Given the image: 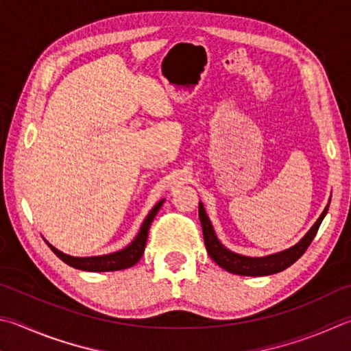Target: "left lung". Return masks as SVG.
<instances>
[{"label":"left lung","mask_w":351,"mask_h":351,"mask_svg":"<svg viewBox=\"0 0 351 351\" xmlns=\"http://www.w3.org/2000/svg\"><path fill=\"white\" fill-rule=\"evenodd\" d=\"M328 212V204L327 207L324 208L319 218L310 228L307 234L290 248L282 250L275 254H269V256L263 258H250V256H242V254L233 253L221 244L219 239L216 238V233L213 230L212 222H210L208 216L206 213V208H204L202 202H199V221L202 226V234H204V244H206L208 256L212 258L216 264L222 269L234 273V275H242V276H267L273 275V273H279L285 270L287 267H290L293 263L302 256L307 250L311 241L316 237L317 228H319L324 216Z\"/></svg>","instance_id":"obj_1"}]
</instances>
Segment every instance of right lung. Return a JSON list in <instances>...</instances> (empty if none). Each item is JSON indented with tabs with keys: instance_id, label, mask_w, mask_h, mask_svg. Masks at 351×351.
Returning a JSON list of instances; mask_svg holds the SVG:
<instances>
[{
	"instance_id": "1",
	"label": "right lung",
	"mask_w": 351,
	"mask_h": 351,
	"mask_svg": "<svg viewBox=\"0 0 351 351\" xmlns=\"http://www.w3.org/2000/svg\"><path fill=\"white\" fill-rule=\"evenodd\" d=\"M162 202H164V199L156 202V206L150 210L147 218L144 219L143 226H141V228H139V232L136 234V238L119 252L109 253V254H101V256L78 258V256H70V254L62 253L58 250V248H55L52 244H49L47 241L46 242L50 247V250H52L56 256L62 261V263H66L67 265L73 267V269L84 270V271H114V270L129 269V267H133L139 259H141L144 248H145V242H147L150 224L156 216L158 210L161 208Z\"/></svg>"
}]
</instances>
